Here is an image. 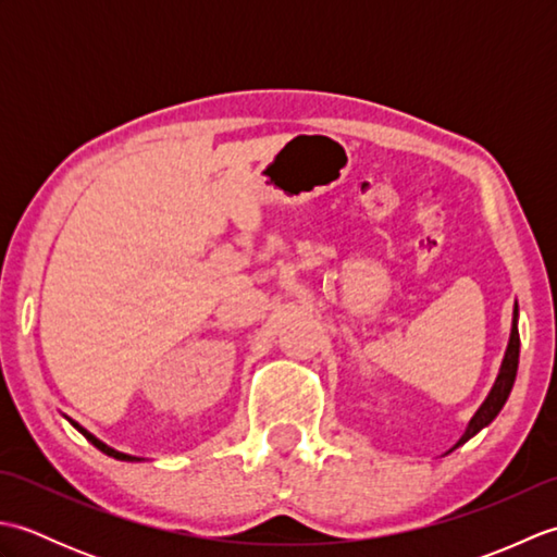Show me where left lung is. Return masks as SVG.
<instances>
[{
  "label": "left lung",
  "mask_w": 557,
  "mask_h": 557,
  "mask_svg": "<svg viewBox=\"0 0 557 557\" xmlns=\"http://www.w3.org/2000/svg\"><path fill=\"white\" fill-rule=\"evenodd\" d=\"M517 318H519V306L515 301V311H512V330H510V342H507V349H505V357L500 363V371L498 377H495V383L491 387L488 397L483 399V405L476 409L474 417L467 423V431L461 433L459 441L455 443V447L465 445L469 437H474L481 429H486V425L498 417L500 409L505 407L507 397L512 393V385H515V377H517V363H519V330H517ZM453 447V449H455ZM449 449V453H453Z\"/></svg>",
  "instance_id": "obj_1"
}]
</instances>
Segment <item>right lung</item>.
<instances>
[{
	"mask_svg": "<svg viewBox=\"0 0 557 557\" xmlns=\"http://www.w3.org/2000/svg\"><path fill=\"white\" fill-rule=\"evenodd\" d=\"M66 419H69V417H66ZM69 423L74 425V429H76L78 433L86 435V437H88V443L96 445V447L100 449V453H104V455H108V457H114V459H120V461H144V457H136V455H126V453H120V449H114V447H110L108 443H102L100 437H96V435H92L90 431L83 429V425H81V423H76L74 419H69Z\"/></svg>",
	"mask_w": 557,
	"mask_h": 557,
	"instance_id": "1",
	"label": "right lung"
}]
</instances>
